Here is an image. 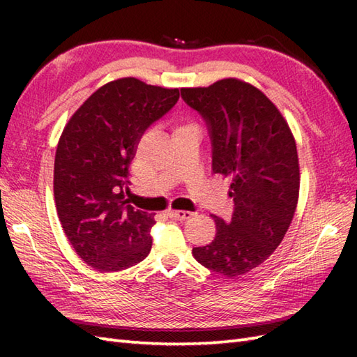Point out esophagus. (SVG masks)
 <instances>
[{
	"mask_svg": "<svg viewBox=\"0 0 357 357\" xmlns=\"http://www.w3.org/2000/svg\"><path fill=\"white\" fill-rule=\"evenodd\" d=\"M167 215L173 219H178V221H185V219H190L193 216L192 211H187V210H169L167 211Z\"/></svg>",
	"mask_w": 357,
	"mask_h": 357,
	"instance_id": "esophagus-1",
	"label": "esophagus"
}]
</instances>
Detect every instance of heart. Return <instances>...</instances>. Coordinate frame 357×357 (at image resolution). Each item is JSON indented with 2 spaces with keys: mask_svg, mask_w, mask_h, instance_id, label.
Listing matches in <instances>:
<instances>
[{
  "mask_svg": "<svg viewBox=\"0 0 357 357\" xmlns=\"http://www.w3.org/2000/svg\"><path fill=\"white\" fill-rule=\"evenodd\" d=\"M179 127H193V126H179Z\"/></svg>",
  "mask_w": 357,
  "mask_h": 357,
  "instance_id": "b5f03b06",
  "label": "heart"
}]
</instances>
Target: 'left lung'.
<instances>
[{
	"instance_id": "obj_1",
	"label": "left lung",
	"mask_w": 357,
	"mask_h": 357,
	"mask_svg": "<svg viewBox=\"0 0 357 357\" xmlns=\"http://www.w3.org/2000/svg\"><path fill=\"white\" fill-rule=\"evenodd\" d=\"M213 144L211 169L230 183L229 222L213 216L216 236L193 248L204 267L236 278L259 267L282 242L299 199V158L282 113L259 89L238 78L181 89Z\"/></svg>"
}]
</instances>
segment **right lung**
I'll list each match as a JSON object with an SVG mask.
<instances>
[{
    "label": "right lung",
    "mask_w": 357,
    "mask_h": 357,
    "mask_svg": "<svg viewBox=\"0 0 357 357\" xmlns=\"http://www.w3.org/2000/svg\"><path fill=\"white\" fill-rule=\"evenodd\" d=\"M179 100V89L127 77L90 95L58 141L53 195L73 250L98 271H121L146 259L155 219L124 201L128 167L146 128Z\"/></svg>",
    "instance_id": "obj_1"
}]
</instances>
